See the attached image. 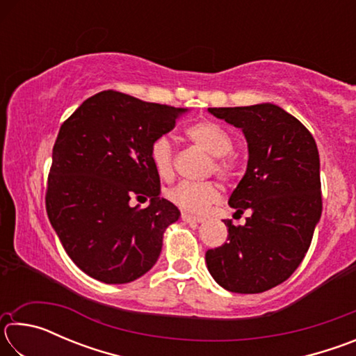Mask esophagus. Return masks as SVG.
I'll use <instances>...</instances> for the list:
<instances>
[{
	"label": "esophagus",
	"instance_id": "obj_1",
	"mask_svg": "<svg viewBox=\"0 0 356 356\" xmlns=\"http://www.w3.org/2000/svg\"><path fill=\"white\" fill-rule=\"evenodd\" d=\"M180 218H182L185 222H202L204 221V218H201V216H196V215H191L186 212L180 215Z\"/></svg>",
	"mask_w": 356,
	"mask_h": 356
}]
</instances>
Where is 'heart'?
<instances>
[{"mask_svg": "<svg viewBox=\"0 0 356 356\" xmlns=\"http://www.w3.org/2000/svg\"><path fill=\"white\" fill-rule=\"evenodd\" d=\"M186 136L201 147L204 152L216 159L213 163V171L221 179H229L232 176V163L225 156L232 152L234 141L229 131L221 127L220 124L212 120H200V122L191 124L185 130ZM150 161L159 177L170 180L174 174V149L168 136H160L150 146ZM168 200L174 206L185 210V212L202 213L218 201L220 191L218 186L212 182L204 184H191L180 182L166 193Z\"/></svg>", "mask_w": 356, "mask_h": 356, "instance_id": "1", "label": "heart"}]
</instances>
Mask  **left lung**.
Instances as JSON below:
<instances>
[{"label": "left lung", "instance_id": "8db88e82", "mask_svg": "<svg viewBox=\"0 0 356 356\" xmlns=\"http://www.w3.org/2000/svg\"><path fill=\"white\" fill-rule=\"evenodd\" d=\"M243 131L245 176L229 197L243 226L225 220L227 242L206 252L212 278L226 291L259 293L284 282L311 245L322 215L321 160L314 138L297 118L273 104L209 108Z\"/></svg>", "mask_w": 356, "mask_h": 356}]
</instances>
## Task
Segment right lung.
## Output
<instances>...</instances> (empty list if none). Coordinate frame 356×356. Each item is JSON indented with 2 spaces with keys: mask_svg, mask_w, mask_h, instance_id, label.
Here are the masks:
<instances>
[{
  "mask_svg": "<svg viewBox=\"0 0 356 356\" xmlns=\"http://www.w3.org/2000/svg\"><path fill=\"white\" fill-rule=\"evenodd\" d=\"M188 108L102 91L59 129L47 186V213L69 257L106 284H125L159 261L179 209L160 197L150 146ZM149 200L146 209L129 201Z\"/></svg>",
  "mask_w": 356,
  "mask_h": 356,
  "instance_id": "add662e5",
  "label": "right lung"
}]
</instances>
